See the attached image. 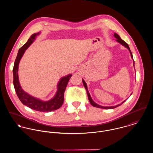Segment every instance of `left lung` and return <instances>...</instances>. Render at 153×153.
I'll return each instance as SVG.
<instances>
[{"instance_id":"8db88e82","label":"left lung","mask_w":153,"mask_h":153,"mask_svg":"<svg viewBox=\"0 0 153 153\" xmlns=\"http://www.w3.org/2000/svg\"><path fill=\"white\" fill-rule=\"evenodd\" d=\"M114 36L117 39H116V41L118 42V43H120V44H121L123 46H125L126 48H127L128 50H129V51H130V54H131V58H132V59H133V56H132V53H131V51H130V48H129V46H128V45L127 44L125 41H124L123 39H121V38L120 37V36L117 34V33H114ZM133 65H134V59H133ZM82 82H83V84H84V87L86 89V90H87V95H88V100H89V102H90V103H91V104L92 105V106H94V107H97V108H102V109H113V108H116V107H118V106H120V105H121L122 104H123L126 100H125V101H124L123 102H122L120 104H118V105H115V106H112V107H104V106H101V105H98V104H97V103H95L93 100H92V98H91V95H90V94H89V91H88V89L87 88V84H86V82H85V81L82 79Z\"/></svg>"}]
</instances>
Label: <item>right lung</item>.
Returning a JSON list of instances; mask_svg holds the SVG:
<instances>
[{
    "label": "right lung",
    "instance_id": "add662e5",
    "mask_svg": "<svg viewBox=\"0 0 153 153\" xmlns=\"http://www.w3.org/2000/svg\"><path fill=\"white\" fill-rule=\"evenodd\" d=\"M39 34L40 32L32 35L27 40V42L19 49L13 69V85L19 99L23 105H26L30 108L35 111L40 112H49L59 108L63 104L64 100V92L68 83L72 75L68 74V75L60 79L57 85L58 89L56 93L55 94V96L49 101H44L41 100L28 94L22 89L19 83L18 76V68L19 62L25 51L34 42L36 36L39 35Z\"/></svg>",
    "mask_w": 153,
    "mask_h": 153
}]
</instances>
